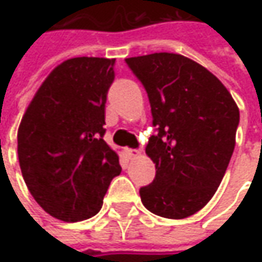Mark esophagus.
Listing matches in <instances>:
<instances>
[{
	"label": "esophagus",
	"mask_w": 262,
	"mask_h": 262,
	"mask_svg": "<svg viewBox=\"0 0 262 262\" xmlns=\"http://www.w3.org/2000/svg\"><path fill=\"white\" fill-rule=\"evenodd\" d=\"M125 153H126V156L129 157V159H136V157H138L140 155H141L138 150H134V148H126Z\"/></svg>",
	"instance_id": "34e87169"
}]
</instances>
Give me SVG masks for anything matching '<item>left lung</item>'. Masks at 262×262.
<instances>
[{"label": "left lung", "instance_id": "left-lung-1", "mask_svg": "<svg viewBox=\"0 0 262 262\" xmlns=\"http://www.w3.org/2000/svg\"><path fill=\"white\" fill-rule=\"evenodd\" d=\"M125 61L146 87L157 126L146 147L156 178L140 189L141 201L160 217L192 216L226 173L239 107L214 74L186 56L159 52Z\"/></svg>", "mask_w": 262, "mask_h": 262}]
</instances>
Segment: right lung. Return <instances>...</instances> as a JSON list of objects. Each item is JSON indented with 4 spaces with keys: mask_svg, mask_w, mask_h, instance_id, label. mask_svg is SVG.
<instances>
[{
    "mask_svg": "<svg viewBox=\"0 0 262 262\" xmlns=\"http://www.w3.org/2000/svg\"><path fill=\"white\" fill-rule=\"evenodd\" d=\"M115 59L78 56L56 66L37 89L17 133L21 175L36 203L62 222L97 214L121 173L107 146L105 105Z\"/></svg>",
    "mask_w": 262,
    "mask_h": 262,
    "instance_id": "right-lung-1",
    "label": "right lung"
}]
</instances>
